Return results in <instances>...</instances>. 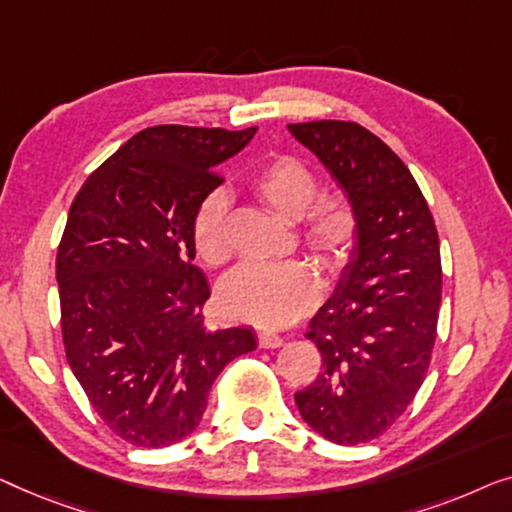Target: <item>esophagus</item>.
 <instances>
[{"mask_svg":"<svg viewBox=\"0 0 512 512\" xmlns=\"http://www.w3.org/2000/svg\"><path fill=\"white\" fill-rule=\"evenodd\" d=\"M257 341H259V348H264V350L280 348V345H283V338H280L276 331H266V329L259 331Z\"/></svg>","mask_w":512,"mask_h":512,"instance_id":"esophagus-1","label":"esophagus"}]
</instances>
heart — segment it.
<instances>
[{
    "mask_svg": "<svg viewBox=\"0 0 512 512\" xmlns=\"http://www.w3.org/2000/svg\"><path fill=\"white\" fill-rule=\"evenodd\" d=\"M255 197L273 215L287 222L304 219L301 236L313 257L327 271L343 269L357 241V215L343 199H320L318 178L299 157L280 155L266 162L250 181ZM229 201L225 192L206 194L192 220V243L206 264L220 266L229 259L227 246ZM320 280L311 264H246L220 285L218 299L227 318L259 327H285L308 313L318 301Z\"/></svg>",
    "mask_w": 512,
    "mask_h": 512,
    "instance_id": "heart-1",
    "label": "heart"
}]
</instances>
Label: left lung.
Masks as SVG:
<instances>
[{
	"label": "left lung",
	"mask_w": 512,
	"mask_h": 512,
	"mask_svg": "<svg viewBox=\"0 0 512 512\" xmlns=\"http://www.w3.org/2000/svg\"><path fill=\"white\" fill-rule=\"evenodd\" d=\"M287 129L357 215L355 248L306 334L322 371L294 401L327 441L369 443L399 420L427 373L441 306L438 232L406 164L369 129L343 120Z\"/></svg>",
	"instance_id": "1"
}]
</instances>
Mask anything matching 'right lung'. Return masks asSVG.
<instances>
[{
    "label": "right lung",
    "mask_w": 512,
    "mask_h": 512,
    "mask_svg": "<svg viewBox=\"0 0 512 512\" xmlns=\"http://www.w3.org/2000/svg\"><path fill=\"white\" fill-rule=\"evenodd\" d=\"M255 132L143 129L69 208L55 262L67 362L106 427L136 448L190 436L220 371L257 348L250 327H204L211 287L192 264V220L220 185L215 167Z\"/></svg>",
    "instance_id": "add662e5"
}]
</instances>
